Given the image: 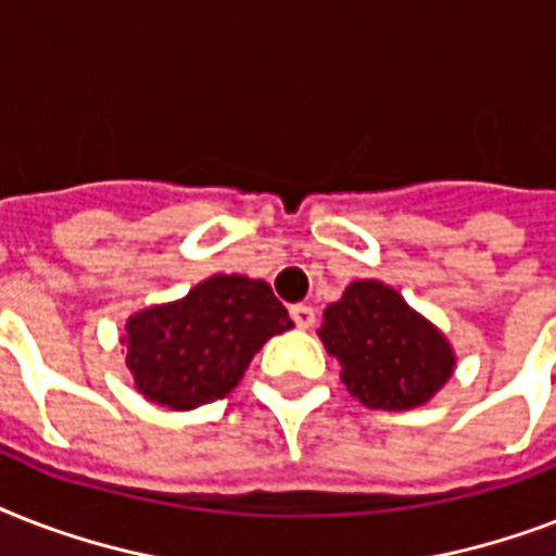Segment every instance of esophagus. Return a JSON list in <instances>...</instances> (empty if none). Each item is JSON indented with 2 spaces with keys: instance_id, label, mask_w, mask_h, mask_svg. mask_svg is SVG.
Returning a JSON list of instances; mask_svg holds the SVG:
<instances>
[{
  "instance_id": "obj_1",
  "label": "esophagus",
  "mask_w": 556,
  "mask_h": 556,
  "mask_svg": "<svg viewBox=\"0 0 556 556\" xmlns=\"http://www.w3.org/2000/svg\"><path fill=\"white\" fill-rule=\"evenodd\" d=\"M291 320L296 323V329H312L314 320H317V312H314L312 305L296 303L291 305Z\"/></svg>"
}]
</instances>
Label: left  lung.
Wrapping results in <instances>:
<instances>
[{
    "label": "left lung",
    "mask_w": 556,
    "mask_h": 556,
    "mask_svg": "<svg viewBox=\"0 0 556 556\" xmlns=\"http://www.w3.org/2000/svg\"><path fill=\"white\" fill-rule=\"evenodd\" d=\"M320 340L340 361L349 392L369 409L427 404L456 366L447 338L378 279H357L323 312Z\"/></svg>",
    "instance_id": "1"
}]
</instances>
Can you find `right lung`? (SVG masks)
<instances>
[{
    "instance_id": "right-lung-1",
    "label": "right lung",
    "mask_w": 556,
    "mask_h": 556,
    "mask_svg": "<svg viewBox=\"0 0 556 556\" xmlns=\"http://www.w3.org/2000/svg\"><path fill=\"white\" fill-rule=\"evenodd\" d=\"M291 326L265 279L216 274L185 300L129 317L126 366L147 401L195 409L225 397L265 340Z\"/></svg>"
}]
</instances>
